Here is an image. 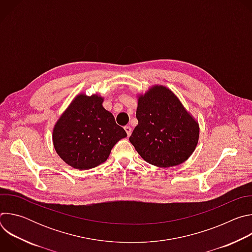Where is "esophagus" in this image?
<instances>
[{
    "instance_id": "esophagus-1",
    "label": "esophagus",
    "mask_w": 252,
    "mask_h": 252,
    "mask_svg": "<svg viewBox=\"0 0 252 252\" xmlns=\"http://www.w3.org/2000/svg\"><path fill=\"white\" fill-rule=\"evenodd\" d=\"M125 130H126V134H127V136H129L130 134H131V127L129 126H125Z\"/></svg>"
}]
</instances>
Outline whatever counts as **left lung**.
Wrapping results in <instances>:
<instances>
[{"label": "left lung", "mask_w": 252, "mask_h": 252, "mask_svg": "<svg viewBox=\"0 0 252 252\" xmlns=\"http://www.w3.org/2000/svg\"><path fill=\"white\" fill-rule=\"evenodd\" d=\"M136 119L129 141L147 162L170 167L185 162L194 152L199 126L178 97L164 86H154L138 95Z\"/></svg>", "instance_id": "8db88e82"}]
</instances>
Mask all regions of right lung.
Wrapping results in <instances>:
<instances>
[{
  "label": "right lung",
  "instance_id": "1",
  "mask_svg": "<svg viewBox=\"0 0 252 252\" xmlns=\"http://www.w3.org/2000/svg\"><path fill=\"white\" fill-rule=\"evenodd\" d=\"M102 102L103 97L97 94H80L54 126V148L71 167L90 169L101 164L116 143L126 136Z\"/></svg>",
  "mask_w": 252,
  "mask_h": 252
}]
</instances>
